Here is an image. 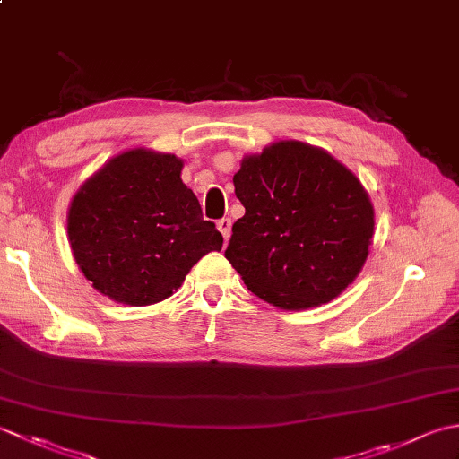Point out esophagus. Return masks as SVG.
<instances>
[{"label":"esophagus","instance_id":"esophagus-1","mask_svg":"<svg viewBox=\"0 0 459 459\" xmlns=\"http://www.w3.org/2000/svg\"><path fill=\"white\" fill-rule=\"evenodd\" d=\"M217 229L221 230V235H222V238H224V240H229V238H230L232 222H230V219H229V217H222V219H219V221H217Z\"/></svg>","mask_w":459,"mask_h":459}]
</instances>
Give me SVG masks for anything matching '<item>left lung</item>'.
I'll return each mask as SVG.
<instances>
[{
  "label": "left lung",
  "instance_id": "obj_1",
  "mask_svg": "<svg viewBox=\"0 0 459 459\" xmlns=\"http://www.w3.org/2000/svg\"><path fill=\"white\" fill-rule=\"evenodd\" d=\"M235 193L245 217L224 258L252 294L281 309L337 298L363 268L375 212L363 185L324 150L278 142L242 160Z\"/></svg>",
  "mask_w": 459,
  "mask_h": 459
}]
</instances>
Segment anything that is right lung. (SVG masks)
I'll return each mask as SVG.
<instances>
[{
	"label": "right lung",
	"mask_w": 459,
	"mask_h": 459,
	"mask_svg": "<svg viewBox=\"0 0 459 459\" xmlns=\"http://www.w3.org/2000/svg\"><path fill=\"white\" fill-rule=\"evenodd\" d=\"M181 168L175 155L130 150L74 195L68 240L100 294L128 306L158 304L207 252L222 248V235L203 219Z\"/></svg>",
	"instance_id": "1"
}]
</instances>
